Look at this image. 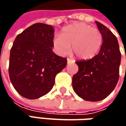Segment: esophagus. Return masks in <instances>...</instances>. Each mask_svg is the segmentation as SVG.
<instances>
[{
  "mask_svg": "<svg viewBox=\"0 0 126 126\" xmlns=\"http://www.w3.org/2000/svg\"><path fill=\"white\" fill-rule=\"evenodd\" d=\"M73 62H74V60H71V59H70V58H67V63H73Z\"/></svg>",
  "mask_w": 126,
  "mask_h": 126,
  "instance_id": "obj_1",
  "label": "esophagus"
}]
</instances>
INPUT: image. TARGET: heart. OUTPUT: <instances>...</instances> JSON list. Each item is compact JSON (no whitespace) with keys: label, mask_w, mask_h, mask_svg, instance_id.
I'll return each mask as SVG.
<instances>
[{"label":"heart","mask_w":126,"mask_h":126,"mask_svg":"<svg viewBox=\"0 0 126 126\" xmlns=\"http://www.w3.org/2000/svg\"><path fill=\"white\" fill-rule=\"evenodd\" d=\"M54 46L61 55L67 53L70 47L76 55L82 60L94 58L103 44L101 31L86 23L78 22L65 27L61 36L55 38Z\"/></svg>","instance_id":"obj_1"}]
</instances>
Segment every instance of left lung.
I'll return each instance as SVG.
<instances>
[{"instance_id":"8db88e82","label":"left lung","mask_w":126,"mask_h":126,"mask_svg":"<svg viewBox=\"0 0 126 126\" xmlns=\"http://www.w3.org/2000/svg\"><path fill=\"white\" fill-rule=\"evenodd\" d=\"M95 22L103 36L102 46L94 58L76 62L79 70L72 78L74 92L88 101L103 100L113 91L119 79L121 60L115 36L103 24Z\"/></svg>"}]
</instances>
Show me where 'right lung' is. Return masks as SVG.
<instances>
[{
    "label": "right lung",
    "instance_id": "add662e5",
    "mask_svg": "<svg viewBox=\"0 0 126 126\" xmlns=\"http://www.w3.org/2000/svg\"><path fill=\"white\" fill-rule=\"evenodd\" d=\"M54 29L36 23L16 37L10 51L9 74L14 89L22 96L36 99L48 93L55 76L67 59L52 52Z\"/></svg>",
    "mask_w": 126,
    "mask_h": 126
}]
</instances>
